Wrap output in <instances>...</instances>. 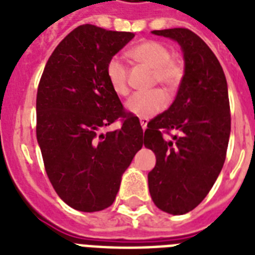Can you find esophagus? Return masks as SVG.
Wrapping results in <instances>:
<instances>
[{
	"mask_svg": "<svg viewBox=\"0 0 255 255\" xmlns=\"http://www.w3.org/2000/svg\"><path fill=\"white\" fill-rule=\"evenodd\" d=\"M147 124H148V119H144V118L140 119V126H141V128H143L144 131L147 129Z\"/></svg>",
	"mask_w": 255,
	"mask_h": 255,
	"instance_id": "1",
	"label": "esophagus"
}]
</instances>
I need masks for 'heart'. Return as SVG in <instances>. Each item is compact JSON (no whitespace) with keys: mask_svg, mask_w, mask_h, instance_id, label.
Returning a JSON list of instances; mask_svg holds the SVG:
<instances>
[{"mask_svg":"<svg viewBox=\"0 0 255 255\" xmlns=\"http://www.w3.org/2000/svg\"><path fill=\"white\" fill-rule=\"evenodd\" d=\"M131 57L139 63L153 70V82H157L168 91L177 88L182 78V69L176 61L170 59L167 46L156 41H144L129 51ZM106 78L116 95L128 92L127 67L118 57H112L106 66ZM165 107V95L160 90L136 92L127 100L126 110L136 118H153Z\"/></svg>","mask_w":255,"mask_h":255,"instance_id":"heart-1","label":"heart"}]
</instances>
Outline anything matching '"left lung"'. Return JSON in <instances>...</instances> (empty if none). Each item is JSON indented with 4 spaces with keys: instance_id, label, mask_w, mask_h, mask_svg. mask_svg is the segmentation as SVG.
I'll use <instances>...</instances> for the list:
<instances>
[{
    "instance_id": "1",
    "label": "left lung",
    "mask_w": 255,
    "mask_h": 255,
    "mask_svg": "<svg viewBox=\"0 0 255 255\" xmlns=\"http://www.w3.org/2000/svg\"><path fill=\"white\" fill-rule=\"evenodd\" d=\"M177 42L184 57V77L167 111L148 123L144 145L155 152L148 173L155 205L178 216L193 210L209 193L225 163L230 136L228 83L209 46L188 29L153 30ZM181 136L165 142L163 130Z\"/></svg>"
}]
</instances>
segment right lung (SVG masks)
Instances as JSON below:
<instances>
[{
	"label": "right lung",
	"mask_w": 255,
	"mask_h": 255,
	"mask_svg": "<svg viewBox=\"0 0 255 255\" xmlns=\"http://www.w3.org/2000/svg\"><path fill=\"white\" fill-rule=\"evenodd\" d=\"M133 33L94 25L73 30L46 63L37 92V140L58 196L81 212L115 200L122 176L143 147V129L128 116L106 78V66ZM123 117L120 130L101 129Z\"/></svg>",
	"instance_id": "1"
}]
</instances>
